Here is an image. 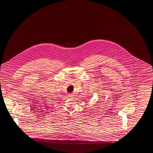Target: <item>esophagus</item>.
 I'll list each match as a JSON object with an SVG mask.
<instances>
[{"mask_svg": "<svg viewBox=\"0 0 153 153\" xmlns=\"http://www.w3.org/2000/svg\"><path fill=\"white\" fill-rule=\"evenodd\" d=\"M74 95L73 94H68L69 97L73 98L74 97Z\"/></svg>", "mask_w": 153, "mask_h": 153, "instance_id": "obj_1", "label": "esophagus"}]
</instances>
